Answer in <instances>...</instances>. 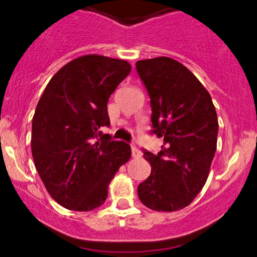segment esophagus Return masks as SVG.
Listing matches in <instances>:
<instances>
[{"label":"esophagus","mask_w":257,"mask_h":257,"mask_svg":"<svg viewBox=\"0 0 257 257\" xmlns=\"http://www.w3.org/2000/svg\"><path fill=\"white\" fill-rule=\"evenodd\" d=\"M132 157L133 158H141L142 157V153L139 152V149L136 147V145H132Z\"/></svg>","instance_id":"obj_1"}]
</instances>
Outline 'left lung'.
I'll return each instance as SVG.
<instances>
[{"label":"left lung","instance_id":"8db88e82","mask_svg":"<svg viewBox=\"0 0 257 257\" xmlns=\"http://www.w3.org/2000/svg\"><path fill=\"white\" fill-rule=\"evenodd\" d=\"M137 72L150 97L152 134L163 138L158 154L143 150L152 173L138 196L155 211H177L205 185L216 152V110L199 79L169 57L143 59Z\"/></svg>","mask_w":257,"mask_h":257}]
</instances>
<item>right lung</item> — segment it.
Instances as JSON below:
<instances>
[{"label":"right lung","instance_id":"right-lung-1","mask_svg":"<svg viewBox=\"0 0 257 257\" xmlns=\"http://www.w3.org/2000/svg\"><path fill=\"white\" fill-rule=\"evenodd\" d=\"M123 59L88 54L62 67L38 102L32 119L36 169L49 195L63 208L89 211L103 205L131 145L99 132L109 126L107 103L131 73Z\"/></svg>","mask_w":257,"mask_h":257}]
</instances>
